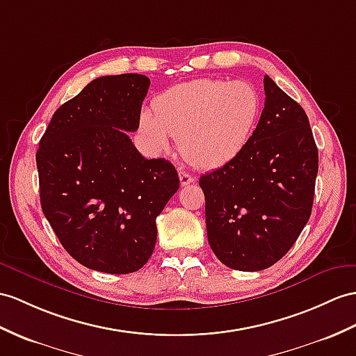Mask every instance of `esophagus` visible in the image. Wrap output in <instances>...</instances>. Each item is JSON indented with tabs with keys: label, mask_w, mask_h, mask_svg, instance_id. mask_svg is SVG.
Segmentation results:
<instances>
[{
	"label": "esophagus",
	"mask_w": 356,
	"mask_h": 356,
	"mask_svg": "<svg viewBox=\"0 0 356 356\" xmlns=\"http://www.w3.org/2000/svg\"><path fill=\"white\" fill-rule=\"evenodd\" d=\"M179 183H181V186H188V184L195 183V178L190 175V173H187L184 170H179Z\"/></svg>",
	"instance_id": "obj_1"
}]
</instances>
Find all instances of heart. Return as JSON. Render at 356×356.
<instances>
[{"mask_svg":"<svg viewBox=\"0 0 356 356\" xmlns=\"http://www.w3.org/2000/svg\"><path fill=\"white\" fill-rule=\"evenodd\" d=\"M259 108L261 99L252 84L197 78L157 95L154 118L143 113L138 129L155 151H168L173 137L192 166L219 169L246 149Z\"/></svg>","mask_w":356,"mask_h":356,"instance_id":"obj_1","label":"heart"}]
</instances>
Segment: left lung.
Returning <instances> with one entry per match:
<instances>
[{
	"mask_svg": "<svg viewBox=\"0 0 356 356\" xmlns=\"http://www.w3.org/2000/svg\"><path fill=\"white\" fill-rule=\"evenodd\" d=\"M246 149L199 179L214 255L241 272L273 266L289 252L313 208L318 151L307 113L270 76Z\"/></svg>",
	"mask_w": 356,
	"mask_h": 356,
	"instance_id": "obj_1",
	"label": "left lung"
}]
</instances>
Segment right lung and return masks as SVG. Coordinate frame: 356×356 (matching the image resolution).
<instances>
[{
    "instance_id": "add662e5",
    "label": "right lung",
    "mask_w": 356,
    "mask_h": 356,
    "mask_svg": "<svg viewBox=\"0 0 356 356\" xmlns=\"http://www.w3.org/2000/svg\"><path fill=\"white\" fill-rule=\"evenodd\" d=\"M149 78L99 76L60 106L36 154L42 211L60 243L92 270L125 275L148 261L155 219L179 188L164 159L146 160L136 131Z\"/></svg>"
}]
</instances>
